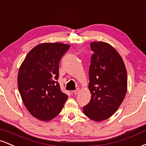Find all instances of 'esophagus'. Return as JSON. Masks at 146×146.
Here are the masks:
<instances>
[{
	"label": "esophagus",
	"instance_id": "esophagus-1",
	"mask_svg": "<svg viewBox=\"0 0 146 146\" xmlns=\"http://www.w3.org/2000/svg\"><path fill=\"white\" fill-rule=\"evenodd\" d=\"M79 92H80V89L78 88V89H77V90H75L74 91H72L71 92L73 93V94H77Z\"/></svg>",
	"mask_w": 146,
	"mask_h": 146
}]
</instances>
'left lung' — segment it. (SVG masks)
<instances>
[{"instance_id":"8db88e82","label":"left lung","mask_w":146,"mask_h":146,"mask_svg":"<svg viewBox=\"0 0 146 146\" xmlns=\"http://www.w3.org/2000/svg\"><path fill=\"white\" fill-rule=\"evenodd\" d=\"M90 48L88 88L90 101L83 108L84 113L91 120L100 122L117 111L127 91V73L118 52L111 45L93 41Z\"/></svg>"}]
</instances>
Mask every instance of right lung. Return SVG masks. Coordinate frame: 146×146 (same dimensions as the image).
I'll return each instance as SVG.
<instances>
[{
    "label": "right lung",
    "instance_id": "right-lung-1",
    "mask_svg": "<svg viewBox=\"0 0 146 146\" xmlns=\"http://www.w3.org/2000/svg\"><path fill=\"white\" fill-rule=\"evenodd\" d=\"M70 45L43 43L33 48L21 64L17 86L30 113L43 121H50L60 113L68 96L60 90L59 62Z\"/></svg>",
    "mask_w": 146,
    "mask_h": 146
}]
</instances>
